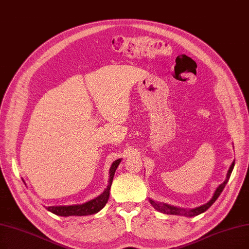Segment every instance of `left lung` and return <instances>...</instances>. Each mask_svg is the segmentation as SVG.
I'll return each mask as SVG.
<instances>
[{
  "label": "left lung",
  "mask_w": 249,
  "mask_h": 249,
  "mask_svg": "<svg viewBox=\"0 0 249 249\" xmlns=\"http://www.w3.org/2000/svg\"><path fill=\"white\" fill-rule=\"evenodd\" d=\"M234 165H235V161H233L228 173H227L226 180L222 183V184L217 189H215L214 194H213V196L212 197V199L208 203L201 205V207H198L196 209H193V210H190V211H185L184 209H178V208L172 207V205H168V204H165V203H158V202H155L154 200H149V201L151 202V204L154 205L155 209H157L158 211H160L161 213H167V214H181V215H188V217H194V215H197V214L205 212L208 209H210V207H212V204L215 200H217V198L220 196V194L222 193L223 189L225 188L227 182L229 181V178L231 176V173L233 171Z\"/></svg>",
  "instance_id": "left-lung-1"
}]
</instances>
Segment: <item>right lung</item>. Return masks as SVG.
<instances>
[{
  "mask_svg": "<svg viewBox=\"0 0 249 249\" xmlns=\"http://www.w3.org/2000/svg\"><path fill=\"white\" fill-rule=\"evenodd\" d=\"M120 161H121V160L119 159V160H115L112 164L111 169H110L109 184H107V188L105 189V191L101 194L100 196H98L96 198H94L89 202L80 204V205H69V207H48L47 210L55 214L62 215V217H68V215H89V214H93V213H96L98 212H100L105 207L106 203L107 202V199H109L110 189H111V185L113 182L114 174H115L117 167L119 166V164H120Z\"/></svg>",
  "mask_w": 249,
  "mask_h": 249,
  "instance_id": "1",
  "label": "right lung"
}]
</instances>
